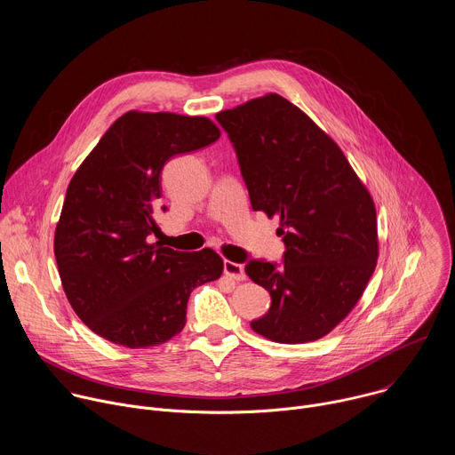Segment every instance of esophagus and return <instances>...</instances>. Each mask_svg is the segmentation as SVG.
I'll use <instances>...</instances> for the list:
<instances>
[{
	"instance_id": "esophagus-1",
	"label": "esophagus",
	"mask_w": 455,
	"mask_h": 455,
	"mask_svg": "<svg viewBox=\"0 0 455 455\" xmlns=\"http://www.w3.org/2000/svg\"><path fill=\"white\" fill-rule=\"evenodd\" d=\"M223 272H225V275H228L235 281H243L246 277L243 267L237 263H232V261H223Z\"/></svg>"
}]
</instances>
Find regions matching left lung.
<instances>
[{
    "label": "left lung",
    "instance_id": "1",
    "mask_svg": "<svg viewBox=\"0 0 455 455\" xmlns=\"http://www.w3.org/2000/svg\"><path fill=\"white\" fill-rule=\"evenodd\" d=\"M253 211L281 218L283 263L250 259L272 306L251 320L279 344L328 335L362 297L378 259L376 211L340 148L277 93L216 115Z\"/></svg>",
    "mask_w": 455,
    "mask_h": 455
}]
</instances>
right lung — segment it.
Here are the masks:
<instances>
[{
  "instance_id": "obj_1",
  "label": "right lung",
  "mask_w": 455,
  "mask_h": 455,
  "mask_svg": "<svg viewBox=\"0 0 455 455\" xmlns=\"http://www.w3.org/2000/svg\"><path fill=\"white\" fill-rule=\"evenodd\" d=\"M218 139L205 116L129 111L77 169L53 251L64 293L93 333L132 349L160 346L183 330L190 291L221 275L211 248L190 253L149 243L156 211H167L164 165Z\"/></svg>"
}]
</instances>
